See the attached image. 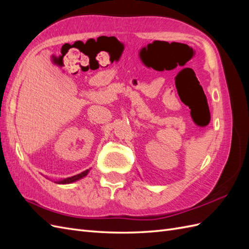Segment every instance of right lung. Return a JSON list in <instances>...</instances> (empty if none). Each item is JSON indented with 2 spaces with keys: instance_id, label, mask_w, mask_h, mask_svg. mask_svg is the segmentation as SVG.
Returning a JSON list of instances; mask_svg holds the SVG:
<instances>
[{
  "instance_id": "right-lung-1",
  "label": "right lung",
  "mask_w": 249,
  "mask_h": 249,
  "mask_svg": "<svg viewBox=\"0 0 249 249\" xmlns=\"http://www.w3.org/2000/svg\"><path fill=\"white\" fill-rule=\"evenodd\" d=\"M88 172H89V169H87V170H85V171H83V172L79 173V175H77V176H73V177H71V178H67L61 179V180H58V182H56V183H57V184H71V183L76 182V180H78V179H80V178H82L86 177V176L88 175Z\"/></svg>"
}]
</instances>
